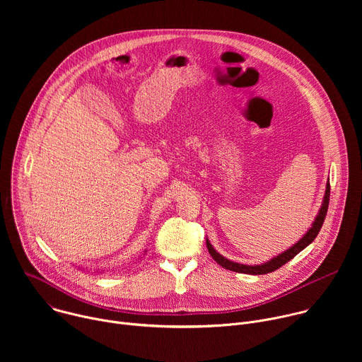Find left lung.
I'll return each instance as SVG.
<instances>
[{"label":"left lung","instance_id":"obj_1","mask_svg":"<svg viewBox=\"0 0 362 362\" xmlns=\"http://www.w3.org/2000/svg\"><path fill=\"white\" fill-rule=\"evenodd\" d=\"M331 186L329 183L327 185V190H325V197H324V203L321 206V211L315 219V222L313 223V228L309 229L306 232V235H303V238L300 240H298V243H295L292 247H289L288 250L282 252L281 255H278L276 257H274V259L268 261L267 264L264 265H255V267H249V265H242V264H236V262H232L229 259H226V257H223L221 253H218L214 246L211 245L209 240H206V246H208V250L209 253L212 255L214 259L221 265L225 269H229V271H233V272H239V274H250V275H264V274H271L276 269H279L282 265H285L286 262H289L292 257H295L302 249H305L309 243H311L320 233L322 225H324V221H325V216H327V212H328V204H329V193H331Z\"/></svg>","mask_w":362,"mask_h":362}]
</instances>
